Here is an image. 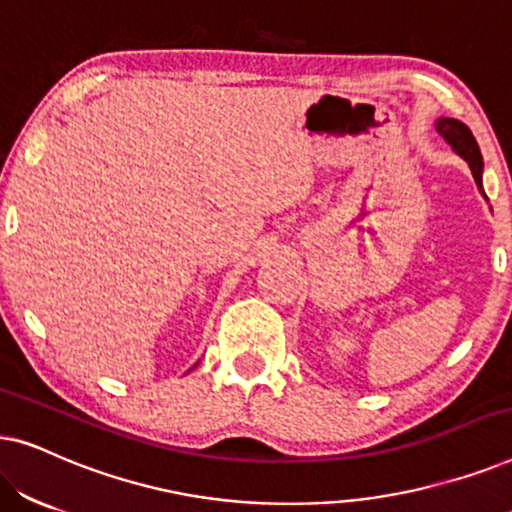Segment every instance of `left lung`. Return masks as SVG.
Returning <instances> with one entry per match:
<instances>
[{
  "mask_svg": "<svg viewBox=\"0 0 512 512\" xmlns=\"http://www.w3.org/2000/svg\"><path fill=\"white\" fill-rule=\"evenodd\" d=\"M436 130L438 135L445 137V142L466 160L475 177V184L480 186V193L485 195V191H482V153L478 142H475L473 132L468 130V125L457 121V118H438Z\"/></svg>",
  "mask_w": 512,
  "mask_h": 512,
  "instance_id": "1",
  "label": "left lung"
}]
</instances>
